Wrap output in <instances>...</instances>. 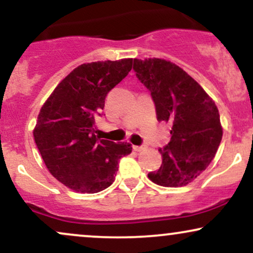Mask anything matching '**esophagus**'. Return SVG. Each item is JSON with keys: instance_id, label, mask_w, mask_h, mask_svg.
<instances>
[{"instance_id": "1", "label": "esophagus", "mask_w": 253, "mask_h": 253, "mask_svg": "<svg viewBox=\"0 0 253 253\" xmlns=\"http://www.w3.org/2000/svg\"><path fill=\"white\" fill-rule=\"evenodd\" d=\"M143 149H144L143 146H135V145H133V150L136 151V152H139V151H141Z\"/></svg>"}]
</instances>
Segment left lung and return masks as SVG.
I'll use <instances>...</instances> for the list:
<instances>
[{"label":"left lung","instance_id":"obj_1","mask_svg":"<svg viewBox=\"0 0 253 253\" xmlns=\"http://www.w3.org/2000/svg\"><path fill=\"white\" fill-rule=\"evenodd\" d=\"M133 70L150 90L158 121L171 125L163 163L149 178L162 187H184L211 164L222 138L220 115L202 86L176 64L159 58L133 60Z\"/></svg>","mask_w":253,"mask_h":253}]
</instances>
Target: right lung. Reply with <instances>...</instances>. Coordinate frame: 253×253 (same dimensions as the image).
I'll use <instances>...</instances> for the list:
<instances>
[{
	"label": "right lung",
	"instance_id": "right-lung-1",
	"mask_svg": "<svg viewBox=\"0 0 253 253\" xmlns=\"http://www.w3.org/2000/svg\"><path fill=\"white\" fill-rule=\"evenodd\" d=\"M132 58L82 64L56 86L38 115L34 140L51 175L78 193L94 194L115 178L128 143L98 139L95 118L107 94L128 75Z\"/></svg>",
	"mask_w": 253,
	"mask_h": 253
}]
</instances>
